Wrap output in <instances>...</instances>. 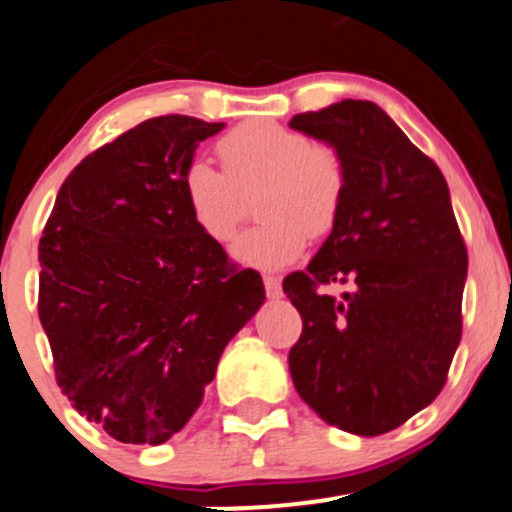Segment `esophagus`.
<instances>
[{
  "label": "esophagus",
  "instance_id": "34e87169",
  "mask_svg": "<svg viewBox=\"0 0 512 512\" xmlns=\"http://www.w3.org/2000/svg\"><path fill=\"white\" fill-rule=\"evenodd\" d=\"M263 286H266V296L268 298L281 296V278H278V276H263Z\"/></svg>",
  "mask_w": 512,
  "mask_h": 512
}]
</instances>
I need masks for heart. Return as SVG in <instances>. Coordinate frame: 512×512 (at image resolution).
Here are the masks:
<instances>
[{
	"label": "heart",
	"mask_w": 512,
	"mask_h": 512,
	"mask_svg": "<svg viewBox=\"0 0 512 512\" xmlns=\"http://www.w3.org/2000/svg\"><path fill=\"white\" fill-rule=\"evenodd\" d=\"M224 169L191 159L181 174V194L194 224L226 244L246 216V196H256L261 224L244 231L234 256L256 268L296 261L311 239L336 229L346 199L348 171L338 146L313 141L303 131L271 119L244 121L216 144Z\"/></svg>",
	"instance_id": "b5f03b06"
}]
</instances>
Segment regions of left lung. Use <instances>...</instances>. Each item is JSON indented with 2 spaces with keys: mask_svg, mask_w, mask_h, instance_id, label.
Masks as SVG:
<instances>
[{
  "mask_svg": "<svg viewBox=\"0 0 512 512\" xmlns=\"http://www.w3.org/2000/svg\"><path fill=\"white\" fill-rule=\"evenodd\" d=\"M288 124L338 146L348 171L336 229L283 278L303 321L288 353L298 396L328 423L383 435L435 401L463 333L468 249L438 164L373 101ZM348 282L333 299L321 285Z\"/></svg>",
  "mask_w": 512,
  "mask_h": 512,
  "instance_id": "8db88e82",
  "label": "left lung"
}]
</instances>
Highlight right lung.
<instances>
[{"label": "right lung", "mask_w": 512, "mask_h": 512, "mask_svg": "<svg viewBox=\"0 0 512 512\" xmlns=\"http://www.w3.org/2000/svg\"><path fill=\"white\" fill-rule=\"evenodd\" d=\"M221 126L154 116L91 151L39 241V321L57 386L121 443L179 433L266 298L261 276L194 224L181 194L184 166Z\"/></svg>", "instance_id": "right-lung-1"}]
</instances>
